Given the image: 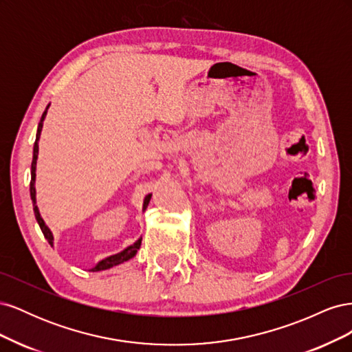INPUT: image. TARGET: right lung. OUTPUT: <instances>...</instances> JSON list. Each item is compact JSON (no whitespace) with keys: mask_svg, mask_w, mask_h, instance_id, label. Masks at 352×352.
<instances>
[{"mask_svg":"<svg viewBox=\"0 0 352 352\" xmlns=\"http://www.w3.org/2000/svg\"><path fill=\"white\" fill-rule=\"evenodd\" d=\"M48 107H50V105H47L45 111L42 113L41 122H39V124H38L36 140H35V144H34V158H32V166H30V199H32V202H34V212H35V217H36L38 225H39L42 233H44L45 239L48 241V243L52 247V243H54L52 241H54V238H52V233H51V230L48 229V226L45 225L44 219H42L41 214H39V210H38V206H36V190H35V176H36L35 172H36V158H38V141H39V136H41L42 126H44V119H45V116H47ZM150 199H151V195H146V197H145L144 210L146 208V206H148V202H150ZM141 241H142V238L138 239L133 245H131V247H127V248L123 250L122 252L110 255V257L101 260L97 265H95V267L91 269V272H100V270L110 269V267H113V265H117V264H120V263H124V261H127V260H131L132 257H135V254L138 252V250H140Z\"/></svg>","mask_w":352,"mask_h":352,"instance_id":"add662e5","label":"right lung"}]
</instances>
